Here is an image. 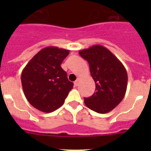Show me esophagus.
<instances>
[{"instance_id": "34e87169", "label": "esophagus", "mask_w": 151, "mask_h": 151, "mask_svg": "<svg viewBox=\"0 0 151 151\" xmlns=\"http://www.w3.org/2000/svg\"><path fill=\"white\" fill-rule=\"evenodd\" d=\"M79 82H80V78H77V79L74 82L75 86H78V84H79Z\"/></svg>"}]
</instances>
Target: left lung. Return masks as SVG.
<instances>
[{
  "label": "left lung",
  "instance_id": "1",
  "mask_svg": "<svg viewBox=\"0 0 151 151\" xmlns=\"http://www.w3.org/2000/svg\"><path fill=\"white\" fill-rule=\"evenodd\" d=\"M78 53L88 62L96 85L94 94L84 98L85 105L98 113L111 111L122 101L126 92L128 75L125 66L102 45H93Z\"/></svg>",
  "mask_w": 151,
  "mask_h": 151
}]
</instances>
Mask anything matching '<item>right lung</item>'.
Here are the masks:
<instances>
[{
  "label": "right lung",
  "instance_id": "right-lung-1",
  "mask_svg": "<svg viewBox=\"0 0 151 151\" xmlns=\"http://www.w3.org/2000/svg\"><path fill=\"white\" fill-rule=\"evenodd\" d=\"M69 50L57 47L41 49L30 60L21 75L22 89L32 106L51 113L63 104L73 83L61 68Z\"/></svg>",
  "mask_w": 151,
  "mask_h": 151
}]
</instances>
